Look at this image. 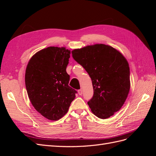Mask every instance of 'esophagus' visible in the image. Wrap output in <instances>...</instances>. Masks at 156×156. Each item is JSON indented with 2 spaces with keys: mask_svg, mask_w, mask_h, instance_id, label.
<instances>
[{
  "mask_svg": "<svg viewBox=\"0 0 156 156\" xmlns=\"http://www.w3.org/2000/svg\"><path fill=\"white\" fill-rule=\"evenodd\" d=\"M78 94H79V95H82V94H83V90H82L81 89L79 90H78Z\"/></svg>",
  "mask_w": 156,
  "mask_h": 156,
  "instance_id": "34e87169",
  "label": "esophagus"
}]
</instances>
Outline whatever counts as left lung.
Returning <instances> with one entry per match:
<instances>
[{
	"label": "left lung",
	"instance_id": "1",
	"mask_svg": "<svg viewBox=\"0 0 156 156\" xmlns=\"http://www.w3.org/2000/svg\"><path fill=\"white\" fill-rule=\"evenodd\" d=\"M73 58L90 77L94 96L88 101L94 115L107 119L123 106L130 89L129 64L119 51L105 44L72 51Z\"/></svg>",
	"mask_w": 156,
	"mask_h": 156
}]
</instances>
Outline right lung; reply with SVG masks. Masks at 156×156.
Instances as JSON below:
<instances>
[{
    "label": "right lung",
    "mask_w": 156,
    "mask_h": 156,
    "mask_svg": "<svg viewBox=\"0 0 156 156\" xmlns=\"http://www.w3.org/2000/svg\"><path fill=\"white\" fill-rule=\"evenodd\" d=\"M70 54L64 47H49L35 53L27 66L28 96L35 109L50 120H58L66 114L77 93L68 85Z\"/></svg>",
    "instance_id": "obj_1"
}]
</instances>
